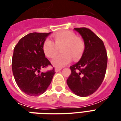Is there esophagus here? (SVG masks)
Returning a JSON list of instances; mask_svg holds the SVG:
<instances>
[{"mask_svg": "<svg viewBox=\"0 0 121 121\" xmlns=\"http://www.w3.org/2000/svg\"><path fill=\"white\" fill-rule=\"evenodd\" d=\"M61 70V68H56L55 69V71L56 72H58V71H60Z\"/></svg>", "mask_w": 121, "mask_h": 121, "instance_id": "34e87169", "label": "esophagus"}]
</instances>
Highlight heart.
<instances>
[{
    "instance_id": "heart-1",
    "label": "heart",
    "mask_w": 121,
    "mask_h": 121,
    "mask_svg": "<svg viewBox=\"0 0 121 121\" xmlns=\"http://www.w3.org/2000/svg\"><path fill=\"white\" fill-rule=\"evenodd\" d=\"M54 42L46 39L43 45V50L47 58H51L58 52L52 60V64L56 67H62L71 62L72 58L76 61L81 58L85 50V43L83 39L76 36L71 31L65 30L59 32L53 36Z\"/></svg>"
}]
</instances>
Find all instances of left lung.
Instances as JSON below:
<instances>
[{
  "label": "left lung",
  "instance_id": "8db88e82",
  "mask_svg": "<svg viewBox=\"0 0 121 121\" xmlns=\"http://www.w3.org/2000/svg\"><path fill=\"white\" fill-rule=\"evenodd\" d=\"M85 43L80 60L70 67L67 80L69 87L78 96L85 97L95 93L103 82L106 71L108 56L102 40L90 29L75 28Z\"/></svg>",
  "mask_w": 121,
  "mask_h": 121
}]
</instances>
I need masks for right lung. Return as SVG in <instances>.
<instances>
[{
    "label": "right lung",
    "mask_w": 121,
    "mask_h": 121,
    "mask_svg": "<svg viewBox=\"0 0 121 121\" xmlns=\"http://www.w3.org/2000/svg\"><path fill=\"white\" fill-rule=\"evenodd\" d=\"M49 33H30L15 45L12 57V71L20 89L30 96L45 92L52 82L55 70L41 73L40 69L52 64L43 50V45Z\"/></svg>",
    "instance_id": "1"
}]
</instances>
